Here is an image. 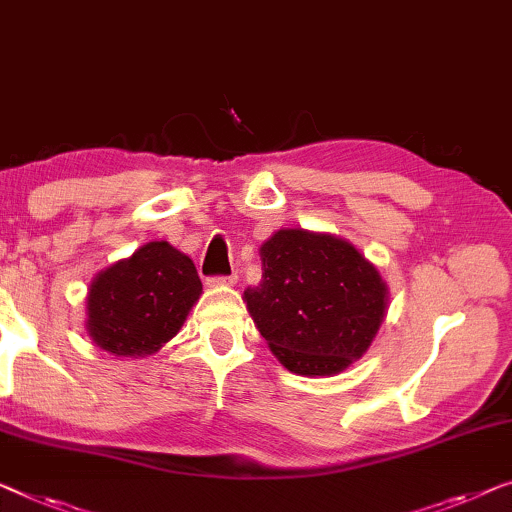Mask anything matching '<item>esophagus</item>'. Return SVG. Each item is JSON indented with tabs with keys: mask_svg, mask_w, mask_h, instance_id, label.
Here are the masks:
<instances>
[{
	"mask_svg": "<svg viewBox=\"0 0 512 512\" xmlns=\"http://www.w3.org/2000/svg\"><path fill=\"white\" fill-rule=\"evenodd\" d=\"M212 281H217V284H235V281H238V274H228V277H217V279H212Z\"/></svg>",
	"mask_w": 512,
	"mask_h": 512,
	"instance_id": "34e87169",
	"label": "esophagus"
}]
</instances>
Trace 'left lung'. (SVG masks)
Returning a JSON list of instances; mask_svg holds the SVG:
<instances>
[{
  "instance_id": "obj_1",
  "label": "left lung",
  "mask_w": 512,
  "mask_h": 512,
  "mask_svg": "<svg viewBox=\"0 0 512 512\" xmlns=\"http://www.w3.org/2000/svg\"><path fill=\"white\" fill-rule=\"evenodd\" d=\"M263 279L244 291L249 314L281 365L330 376L365 355L379 332L388 288L353 244L302 228L261 247Z\"/></svg>"
}]
</instances>
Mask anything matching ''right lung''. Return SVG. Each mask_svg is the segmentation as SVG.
Returning <instances> with one entry per match:
<instances>
[{
    "mask_svg": "<svg viewBox=\"0 0 512 512\" xmlns=\"http://www.w3.org/2000/svg\"><path fill=\"white\" fill-rule=\"evenodd\" d=\"M201 293L189 256L168 242H147L92 281L87 330L108 353L150 355L180 332Z\"/></svg>",
    "mask_w": 512,
    "mask_h": 512,
    "instance_id": "obj_1",
    "label": "right lung"
}]
</instances>
